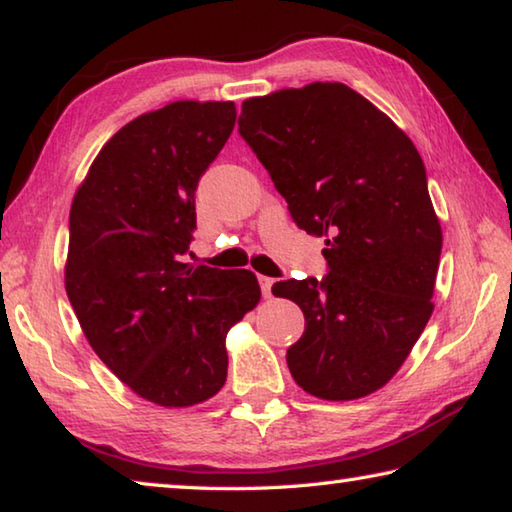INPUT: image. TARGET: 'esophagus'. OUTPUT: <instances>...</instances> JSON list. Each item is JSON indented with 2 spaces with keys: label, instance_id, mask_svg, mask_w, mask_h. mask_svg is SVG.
<instances>
[{
  "label": "esophagus",
  "instance_id": "obj_1",
  "mask_svg": "<svg viewBox=\"0 0 512 512\" xmlns=\"http://www.w3.org/2000/svg\"><path fill=\"white\" fill-rule=\"evenodd\" d=\"M273 284H275L273 277L259 275V286H262V293H264V297H271V288H273Z\"/></svg>",
  "mask_w": 512,
  "mask_h": 512
}]
</instances>
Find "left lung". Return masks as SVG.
Instances as JSON below:
<instances>
[{
	"instance_id": "left-lung-1",
	"label": "left lung",
	"mask_w": 512,
	"mask_h": 512,
	"mask_svg": "<svg viewBox=\"0 0 512 512\" xmlns=\"http://www.w3.org/2000/svg\"><path fill=\"white\" fill-rule=\"evenodd\" d=\"M239 134L295 224L327 244L324 280L273 286L304 313L302 338L286 351L295 383L324 401L374 394L434 311L443 232L421 154L342 82L244 100Z\"/></svg>"
}]
</instances>
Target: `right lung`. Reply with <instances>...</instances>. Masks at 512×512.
<instances>
[{"label": "right lung", "mask_w": 512, "mask_h": 512, "mask_svg": "<svg viewBox=\"0 0 512 512\" xmlns=\"http://www.w3.org/2000/svg\"><path fill=\"white\" fill-rule=\"evenodd\" d=\"M235 102L176 100L109 138L76 190L64 286L91 349L145 401L190 407L226 383V336L255 273L185 262L194 192L235 127Z\"/></svg>", "instance_id": "add662e5"}]
</instances>
